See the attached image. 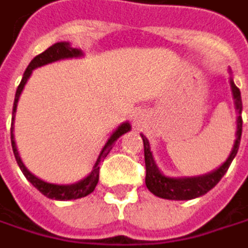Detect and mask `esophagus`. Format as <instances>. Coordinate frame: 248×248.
Instances as JSON below:
<instances>
[{
	"mask_svg": "<svg viewBox=\"0 0 248 248\" xmlns=\"http://www.w3.org/2000/svg\"><path fill=\"white\" fill-rule=\"evenodd\" d=\"M143 123H144V115H143L141 112H137V114L133 115V124H134L136 127H141Z\"/></svg>",
	"mask_w": 248,
	"mask_h": 248,
	"instance_id": "1",
	"label": "esophagus"
}]
</instances>
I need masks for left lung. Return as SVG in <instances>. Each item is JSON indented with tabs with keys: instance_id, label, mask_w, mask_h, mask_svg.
Returning a JSON list of instances; mask_svg holds the SVG:
<instances>
[{
	"instance_id": "obj_1",
	"label": "left lung",
	"mask_w": 248,
	"mask_h": 248,
	"mask_svg": "<svg viewBox=\"0 0 248 248\" xmlns=\"http://www.w3.org/2000/svg\"><path fill=\"white\" fill-rule=\"evenodd\" d=\"M231 89L232 95L235 99V108L241 114L243 104H241V93L240 89L234 84L231 80ZM241 131H243V118L238 115L237 118V139L232 147V152L230 155V158L224 162L222 167H219L216 171L202 175V177H191V178H171L165 177L158 167L155 165L152 152H150V144L149 140L141 136L143 139V146H144V165H146V187L158 197L168 199V200H190L200 197L206 194L209 190H212L216 184L221 181V178L225 175L228 171L232 159L235 158V155L240 147V140H241Z\"/></svg>"
}]
</instances>
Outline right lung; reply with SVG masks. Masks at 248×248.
<instances>
[{
  "label": "right lung",
  "mask_w": 248,
  "mask_h": 248,
  "mask_svg": "<svg viewBox=\"0 0 248 248\" xmlns=\"http://www.w3.org/2000/svg\"><path fill=\"white\" fill-rule=\"evenodd\" d=\"M81 55V51L76 49V48H71V45L68 42H58V44H54L52 46H49L46 51H44L42 54L36 55L30 64L27 65L24 74H23V78L16 90V98H14V105H13V123H14V112H16V108H17V102H18V98H20V93L21 90L27 81V78L32 74V70H35L36 67H41V65H45V64H49V62H54V61H58V60H62V58H73V57H80ZM130 131V124L128 123H124L121 124L114 133L112 136L108 139L107 144L104 146L99 158L92 170V172L81 181L76 183V184H71V186H58V184H51V183H46V181H42L41 178L35 177L32 172H29L27 168L23 165L20 156H18V152H17V147H16V141H14V134H13V124H11V146H13V152H14V156H16V161L20 167V170L23 171L24 177L32 183L44 196L49 197V199H55V200H71V199H80V197H84L87 194H90L92 191L95 190L98 181H99V164L107 158V155L109 153V150L112 149V144L115 143V140L123 136L124 133Z\"/></svg>",
  "instance_id": "add662e5"
}]
</instances>
